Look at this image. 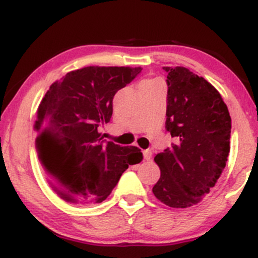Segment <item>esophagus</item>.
I'll return each mask as SVG.
<instances>
[{"label":"esophagus","mask_w":258,"mask_h":258,"mask_svg":"<svg viewBox=\"0 0 258 258\" xmlns=\"http://www.w3.org/2000/svg\"><path fill=\"white\" fill-rule=\"evenodd\" d=\"M152 155H153L152 150L147 149V150H144V152H143V156H144V160H147V161H149V160H152Z\"/></svg>","instance_id":"34e87169"}]
</instances>
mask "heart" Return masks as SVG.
Returning a JSON list of instances; mask_svg holds the SVG:
<instances>
[{"mask_svg":"<svg viewBox=\"0 0 258 258\" xmlns=\"http://www.w3.org/2000/svg\"><path fill=\"white\" fill-rule=\"evenodd\" d=\"M156 82H160V81H159V80H156V79L143 80V81H142L141 84H139V87H141V86H144V85H149V84H156Z\"/></svg>","mask_w":258,"mask_h":258,"instance_id":"b5f03b06","label":"heart"}]
</instances>
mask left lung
I'll return each instance as SVG.
<instances>
[{"mask_svg":"<svg viewBox=\"0 0 258 258\" xmlns=\"http://www.w3.org/2000/svg\"><path fill=\"white\" fill-rule=\"evenodd\" d=\"M164 70L168 74L166 130L176 144L154 158L161 174L153 193L165 205L185 209L200 203L222 176L232 120L209 81L184 67Z\"/></svg>","mask_w":258,"mask_h":258,"instance_id":"left-lung-1","label":"left lung"}]
</instances>
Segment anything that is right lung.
<instances>
[{"label": "right lung", "mask_w": 258, "mask_h": 258, "mask_svg": "<svg viewBox=\"0 0 258 258\" xmlns=\"http://www.w3.org/2000/svg\"><path fill=\"white\" fill-rule=\"evenodd\" d=\"M142 68L86 67L49 86L37 108L36 147L49 185L70 204L102 203L128 165L142 161L137 147L108 142L112 98Z\"/></svg>", "instance_id": "obj_1"}]
</instances>
